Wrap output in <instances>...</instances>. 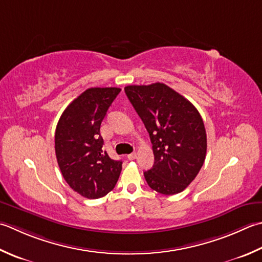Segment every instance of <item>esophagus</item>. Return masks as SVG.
<instances>
[{
	"instance_id": "1",
	"label": "esophagus",
	"mask_w": 262,
	"mask_h": 262,
	"mask_svg": "<svg viewBox=\"0 0 262 262\" xmlns=\"http://www.w3.org/2000/svg\"><path fill=\"white\" fill-rule=\"evenodd\" d=\"M127 158H128V160H135V159L137 158L136 152H133V153H130V155H128Z\"/></svg>"
}]
</instances>
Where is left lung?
Here are the masks:
<instances>
[{"label":"left lung","mask_w":262,"mask_h":262,"mask_svg":"<svg viewBox=\"0 0 262 262\" xmlns=\"http://www.w3.org/2000/svg\"><path fill=\"white\" fill-rule=\"evenodd\" d=\"M125 93L151 138L155 165L144 171L148 186L165 195L183 192L206 159L207 134L201 115L162 83L129 85Z\"/></svg>","instance_id":"obj_1"}]
</instances>
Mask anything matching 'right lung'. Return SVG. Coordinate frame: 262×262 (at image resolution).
<instances>
[{
	"label": "right lung",
	"mask_w": 262,
	"mask_h": 262,
	"mask_svg": "<svg viewBox=\"0 0 262 262\" xmlns=\"http://www.w3.org/2000/svg\"><path fill=\"white\" fill-rule=\"evenodd\" d=\"M118 87H92L66 107L56 125L55 156L64 181L87 199H99L114 189L122 162L103 151L100 127L120 93Z\"/></svg>",
	"instance_id": "add662e5"
}]
</instances>
